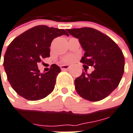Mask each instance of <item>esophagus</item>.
Listing matches in <instances>:
<instances>
[{
  "label": "esophagus",
  "instance_id": "obj_1",
  "mask_svg": "<svg viewBox=\"0 0 133 133\" xmlns=\"http://www.w3.org/2000/svg\"><path fill=\"white\" fill-rule=\"evenodd\" d=\"M70 65H61V69L62 70H68V69H70Z\"/></svg>",
  "mask_w": 133,
  "mask_h": 133
}]
</instances>
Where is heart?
<instances>
[{"label": "heart", "mask_w": 133, "mask_h": 133, "mask_svg": "<svg viewBox=\"0 0 133 133\" xmlns=\"http://www.w3.org/2000/svg\"><path fill=\"white\" fill-rule=\"evenodd\" d=\"M73 60H74V56H68L65 57L63 59V62L65 63H67L72 62Z\"/></svg>", "instance_id": "heart-1"}]
</instances>
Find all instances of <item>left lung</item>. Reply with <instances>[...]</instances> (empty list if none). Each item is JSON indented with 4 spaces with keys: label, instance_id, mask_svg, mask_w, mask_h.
Returning <instances> with one entry per match:
<instances>
[{
    "label": "left lung",
    "instance_id": "1",
    "mask_svg": "<svg viewBox=\"0 0 133 133\" xmlns=\"http://www.w3.org/2000/svg\"><path fill=\"white\" fill-rule=\"evenodd\" d=\"M79 39L85 51L80 62L93 66L91 74L85 72L75 80L77 94L91 102H99L108 97L118 86L124 72L123 52L109 36L99 30L83 27L67 29Z\"/></svg>",
    "mask_w": 133,
    "mask_h": 133
}]
</instances>
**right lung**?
<instances>
[{"label": "right lung", "instance_id": "right-lung-1", "mask_svg": "<svg viewBox=\"0 0 133 133\" xmlns=\"http://www.w3.org/2000/svg\"><path fill=\"white\" fill-rule=\"evenodd\" d=\"M68 34L65 30L38 25L17 36L10 44L4 56L3 66L12 89L29 101H37L51 94L61 70L53 64L49 72L41 73L37 63L50 56V48L55 38Z\"/></svg>", "mask_w": 133, "mask_h": 133}]
</instances>
